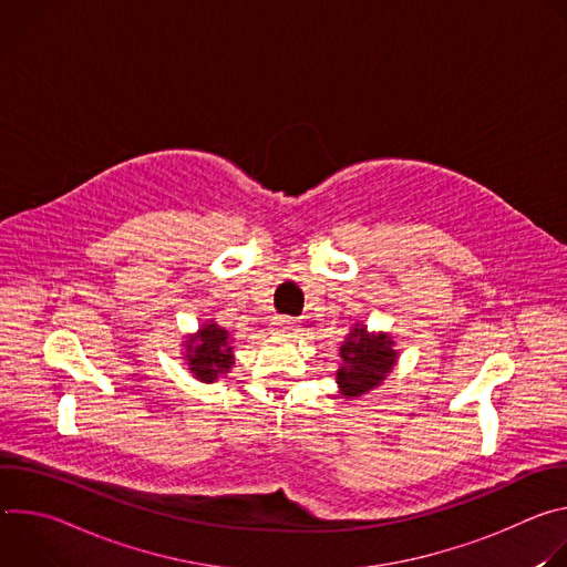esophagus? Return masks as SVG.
Listing matches in <instances>:
<instances>
[{
  "label": "esophagus",
  "mask_w": 567,
  "mask_h": 567,
  "mask_svg": "<svg viewBox=\"0 0 567 567\" xmlns=\"http://www.w3.org/2000/svg\"><path fill=\"white\" fill-rule=\"evenodd\" d=\"M274 330H276V334H280V337H296L298 332H300V326L298 322L293 320V318H276V322H274Z\"/></svg>",
  "instance_id": "1"
}]
</instances>
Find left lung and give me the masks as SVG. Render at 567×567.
I'll return each mask as SVG.
<instances>
[{
  "mask_svg": "<svg viewBox=\"0 0 567 567\" xmlns=\"http://www.w3.org/2000/svg\"><path fill=\"white\" fill-rule=\"evenodd\" d=\"M337 385L343 399L365 396L394 370L399 350L390 332H370L365 322H354L341 346Z\"/></svg>",
  "mask_w": 567,
  "mask_h": 567,
  "instance_id": "1",
  "label": "left lung"
}]
</instances>
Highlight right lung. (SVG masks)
<instances>
[{"instance_id": "obj_1", "label": "right lung", "mask_w": 567, "mask_h": 567, "mask_svg": "<svg viewBox=\"0 0 567 567\" xmlns=\"http://www.w3.org/2000/svg\"><path fill=\"white\" fill-rule=\"evenodd\" d=\"M184 339L182 359L197 381L215 383L235 365L233 337L228 330L217 326L215 318L204 320L195 334H186Z\"/></svg>"}]
</instances>
